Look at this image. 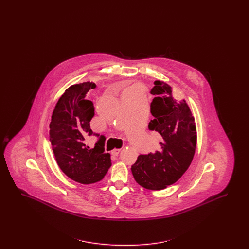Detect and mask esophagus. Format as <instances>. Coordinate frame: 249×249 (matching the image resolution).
Listing matches in <instances>:
<instances>
[{
  "mask_svg": "<svg viewBox=\"0 0 249 249\" xmlns=\"http://www.w3.org/2000/svg\"><path fill=\"white\" fill-rule=\"evenodd\" d=\"M119 152H120V149H114V150L111 151V154L113 155V156H118L119 154Z\"/></svg>",
  "mask_w": 249,
  "mask_h": 249,
  "instance_id": "34e87169",
  "label": "esophagus"
}]
</instances>
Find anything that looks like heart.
I'll use <instances>...</instances> for the list:
<instances>
[{"instance_id": "heart-1", "label": "heart", "mask_w": 249, "mask_h": 249, "mask_svg": "<svg viewBox=\"0 0 249 249\" xmlns=\"http://www.w3.org/2000/svg\"><path fill=\"white\" fill-rule=\"evenodd\" d=\"M131 89H128V90H127V91H129V90H131Z\"/></svg>"}]
</instances>
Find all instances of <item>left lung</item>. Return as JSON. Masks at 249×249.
<instances>
[{
	"label": "left lung",
	"instance_id": "1",
	"mask_svg": "<svg viewBox=\"0 0 249 249\" xmlns=\"http://www.w3.org/2000/svg\"><path fill=\"white\" fill-rule=\"evenodd\" d=\"M150 105L154 119L148 130L160 139L154 152L140 155L130 170L135 181L146 190H161L175 184L189 169L196 150L197 130L186 100L177 101L173 88L156 80Z\"/></svg>",
	"mask_w": 249,
	"mask_h": 249
}]
</instances>
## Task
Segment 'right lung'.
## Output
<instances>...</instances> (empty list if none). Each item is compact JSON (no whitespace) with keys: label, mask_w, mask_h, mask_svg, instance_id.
Returning a JSON list of instances; mask_svg holds the SVG:
<instances>
[{"label":"right lung","mask_w":249,"mask_h":249,"mask_svg":"<svg viewBox=\"0 0 249 249\" xmlns=\"http://www.w3.org/2000/svg\"><path fill=\"white\" fill-rule=\"evenodd\" d=\"M95 88L90 81L71 85L57 102L49 123V141L57 164L68 178L83 185L101 181L112 164L110 154L104 153L103 136L91 149L85 143L93 134L89 122L94 116V106L86 96Z\"/></svg>","instance_id":"add662e5"}]
</instances>
